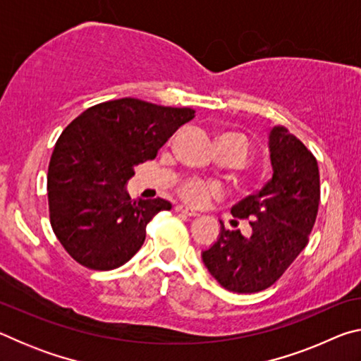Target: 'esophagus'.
Instances as JSON below:
<instances>
[{
	"mask_svg": "<svg viewBox=\"0 0 361 361\" xmlns=\"http://www.w3.org/2000/svg\"><path fill=\"white\" fill-rule=\"evenodd\" d=\"M175 212L176 213H181V215H186V216H197L199 215L197 212L192 210V209H189V207H186V205H176L175 207Z\"/></svg>",
	"mask_w": 361,
	"mask_h": 361,
	"instance_id": "obj_1",
	"label": "esophagus"
}]
</instances>
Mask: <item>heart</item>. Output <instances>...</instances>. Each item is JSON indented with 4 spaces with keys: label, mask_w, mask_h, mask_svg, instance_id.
<instances>
[{
    "label": "heart",
    "mask_w": 361,
    "mask_h": 361,
    "mask_svg": "<svg viewBox=\"0 0 361 361\" xmlns=\"http://www.w3.org/2000/svg\"><path fill=\"white\" fill-rule=\"evenodd\" d=\"M232 138L239 140L240 145L245 149V154H250V149H252V145H250L248 140L242 135H229ZM180 197L183 200H186L188 204H191L194 207H204L207 204H210L212 199L219 197L221 194V189H219L216 185H212V183H207L204 180H197V178H191L183 183V185L178 188Z\"/></svg>",
    "instance_id": "obj_1"
}]
</instances>
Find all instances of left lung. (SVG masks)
<instances>
[{"instance_id": "8db88e82", "label": "left lung", "mask_w": 361, "mask_h": 361, "mask_svg": "<svg viewBox=\"0 0 361 361\" xmlns=\"http://www.w3.org/2000/svg\"><path fill=\"white\" fill-rule=\"evenodd\" d=\"M269 138L272 180L231 210L250 219L252 235L221 224L219 239L202 253L212 276L234 293H258L276 283L307 245L319 213L320 173L312 152L285 127H274Z\"/></svg>"}]
</instances>
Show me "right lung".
<instances>
[{"mask_svg":"<svg viewBox=\"0 0 361 361\" xmlns=\"http://www.w3.org/2000/svg\"><path fill=\"white\" fill-rule=\"evenodd\" d=\"M191 108L138 99L109 100L85 109L59 137L47 170L49 218L73 259L94 271L126 264L146 237V226L172 204L130 199L126 183L138 164L154 159Z\"/></svg>","mask_w":361,"mask_h":361,"instance_id":"obj_1","label":"right lung"}]
</instances>
